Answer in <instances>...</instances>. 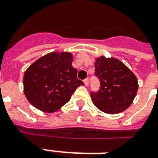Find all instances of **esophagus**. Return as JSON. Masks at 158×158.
Returning a JSON list of instances; mask_svg holds the SVG:
<instances>
[{"label": "esophagus", "instance_id": "1", "mask_svg": "<svg viewBox=\"0 0 158 158\" xmlns=\"http://www.w3.org/2000/svg\"><path fill=\"white\" fill-rule=\"evenodd\" d=\"M84 83H85V85H88L89 84V79H85L84 80Z\"/></svg>", "mask_w": 158, "mask_h": 158}]
</instances>
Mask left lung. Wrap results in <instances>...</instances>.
<instances>
[{"label":"left lung","instance_id":"1","mask_svg":"<svg viewBox=\"0 0 158 158\" xmlns=\"http://www.w3.org/2000/svg\"><path fill=\"white\" fill-rule=\"evenodd\" d=\"M94 76L100 86L96 92H91V97L99 110L116 114L131 106L138 92V79L121 61L100 57L95 62Z\"/></svg>","mask_w":158,"mask_h":158}]
</instances>
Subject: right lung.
<instances>
[{"label":"right lung","instance_id":"add662e5","mask_svg":"<svg viewBox=\"0 0 158 158\" xmlns=\"http://www.w3.org/2000/svg\"><path fill=\"white\" fill-rule=\"evenodd\" d=\"M70 52H51L40 58L25 72L24 93L39 110L53 112L71 99L84 82L77 78Z\"/></svg>","mask_w":158,"mask_h":158}]
</instances>
